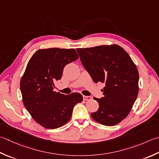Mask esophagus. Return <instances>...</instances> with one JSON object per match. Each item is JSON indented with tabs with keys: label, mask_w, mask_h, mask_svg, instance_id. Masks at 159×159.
<instances>
[{
	"label": "esophagus",
	"mask_w": 159,
	"mask_h": 159,
	"mask_svg": "<svg viewBox=\"0 0 159 159\" xmlns=\"http://www.w3.org/2000/svg\"><path fill=\"white\" fill-rule=\"evenodd\" d=\"M92 99L91 96H83V100L84 101H89Z\"/></svg>",
	"instance_id": "esophagus-1"
}]
</instances>
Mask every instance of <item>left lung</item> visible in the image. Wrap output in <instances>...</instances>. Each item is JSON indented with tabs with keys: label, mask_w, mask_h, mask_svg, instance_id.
<instances>
[{
	"label": "left lung",
	"mask_w": 159,
	"mask_h": 159,
	"mask_svg": "<svg viewBox=\"0 0 159 159\" xmlns=\"http://www.w3.org/2000/svg\"><path fill=\"white\" fill-rule=\"evenodd\" d=\"M82 64L94 81L105 83L104 96L94 98L98 111L91 114L96 122L113 126L125 119L139 93V71L123 48L118 45L78 48Z\"/></svg>",
	"instance_id": "left-lung-1"
}]
</instances>
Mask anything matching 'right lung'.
Returning a JSON list of instances; mask_svg holds the SVG:
<instances>
[{
  "label": "right lung",
  "instance_id": "obj_1",
  "mask_svg": "<svg viewBox=\"0 0 159 159\" xmlns=\"http://www.w3.org/2000/svg\"><path fill=\"white\" fill-rule=\"evenodd\" d=\"M74 49H40L34 53L22 76L23 102L34 120L47 129H57L71 119L73 108L83 101L79 93L64 95L54 91L65 66L77 60Z\"/></svg>",
  "mask_w": 159,
  "mask_h": 159
}]
</instances>
